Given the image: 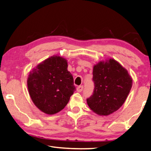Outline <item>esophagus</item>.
Wrapping results in <instances>:
<instances>
[{
  "mask_svg": "<svg viewBox=\"0 0 151 151\" xmlns=\"http://www.w3.org/2000/svg\"><path fill=\"white\" fill-rule=\"evenodd\" d=\"M83 89H84V86H79L78 87H77V89H76V90H77V91H78V92H81V91H82Z\"/></svg>",
  "mask_w": 151,
  "mask_h": 151,
  "instance_id": "esophagus-1",
  "label": "esophagus"
}]
</instances>
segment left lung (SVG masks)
I'll list each match as a JSON object with an SVG mask.
<instances>
[{"label": "left lung", "instance_id": "obj_1", "mask_svg": "<svg viewBox=\"0 0 151 151\" xmlns=\"http://www.w3.org/2000/svg\"><path fill=\"white\" fill-rule=\"evenodd\" d=\"M94 90L87 99L91 110L101 115L117 111L129 95L132 80L127 70L113 59L101 62L93 67Z\"/></svg>", "mask_w": 151, "mask_h": 151}]
</instances>
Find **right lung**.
<instances>
[{
    "instance_id": "add662e5",
    "label": "right lung",
    "mask_w": 151,
    "mask_h": 151,
    "mask_svg": "<svg viewBox=\"0 0 151 151\" xmlns=\"http://www.w3.org/2000/svg\"><path fill=\"white\" fill-rule=\"evenodd\" d=\"M27 86L34 104L49 115L63 110L76 90L66 60L57 56L43 61L32 70Z\"/></svg>"
}]
</instances>
